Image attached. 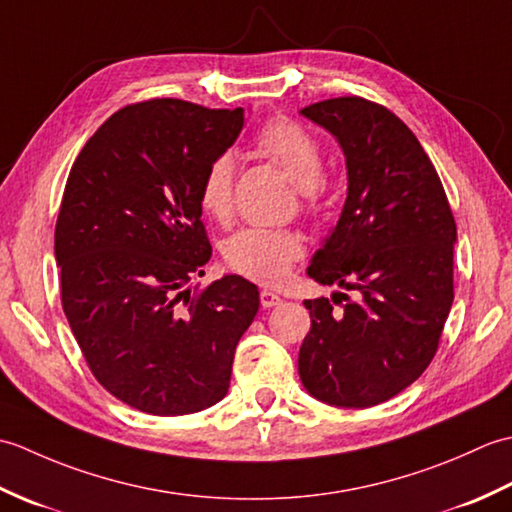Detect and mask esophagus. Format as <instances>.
Instances as JSON below:
<instances>
[{"mask_svg":"<svg viewBox=\"0 0 512 512\" xmlns=\"http://www.w3.org/2000/svg\"><path fill=\"white\" fill-rule=\"evenodd\" d=\"M259 301H262L264 308H275V306H279V303L284 301V299H281L279 295H275L273 290H262V292H259Z\"/></svg>","mask_w":512,"mask_h":512,"instance_id":"esophagus-1","label":"esophagus"}]
</instances>
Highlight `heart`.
<instances>
[{"label": "heart", "instance_id": "1", "mask_svg": "<svg viewBox=\"0 0 512 512\" xmlns=\"http://www.w3.org/2000/svg\"><path fill=\"white\" fill-rule=\"evenodd\" d=\"M257 147L286 171L306 200L312 198V191L323 180V156L317 138L288 118H275L259 132ZM233 182L235 162L228 154L215 156L202 173L200 206L217 222H226L233 213ZM222 255L235 273L259 284H279L301 257V239L292 231L248 226L226 239Z\"/></svg>", "mask_w": 512, "mask_h": 512}]
</instances>
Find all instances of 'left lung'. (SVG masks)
<instances>
[{"mask_svg":"<svg viewBox=\"0 0 512 512\" xmlns=\"http://www.w3.org/2000/svg\"><path fill=\"white\" fill-rule=\"evenodd\" d=\"M299 114L334 136L347 169L341 217L312 255L308 277L356 290V299L336 290L332 301H303L312 325L299 376L325 405L374 407L418 380L438 350L453 303L458 231L436 167L396 114L358 96Z\"/></svg>","mask_w":512,"mask_h":512,"instance_id":"obj_1","label":"left lung"}]
</instances>
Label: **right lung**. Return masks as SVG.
<instances>
[{"label": "right lung", "instance_id": "obj_1", "mask_svg": "<svg viewBox=\"0 0 512 512\" xmlns=\"http://www.w3.org/2000/svg\"><path fill=\"white\" fill-rule=\"evenodd\" d=\"M244 110L178 99L123 107L85 143L65 184L54 257L72 334L96 380L151 416L220 402L259 290L224 275L198 295L211 244L200 180Z\"/></svg>", "mask_w": 512, "mask_h": 512}]
</instances>
